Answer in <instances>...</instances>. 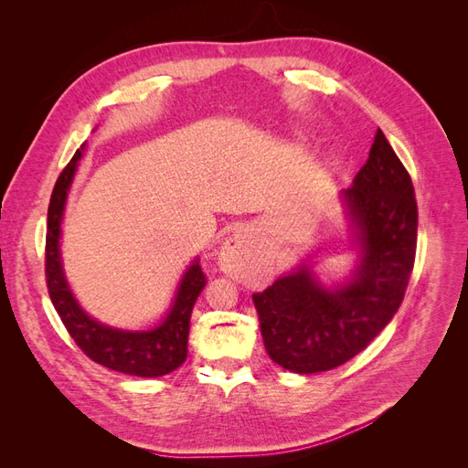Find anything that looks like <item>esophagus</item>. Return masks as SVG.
I'll use <instances>...</instances> for the list:
<instances>
[{
  "instance_id": "esophagus-1",
  "label": "esophagus",
  "mask_w": 468,
  "mask_h": 468,
  "mask_svg": "<svg viewBox=\"0 0 468 468\" xmlns=\"http://www.w3.org/2000/svg\"><path fill=\"white\" fill-rule=\"evenodd\" d=\"M253 258H256V253H253L251 236L246 230H238L230 238H226L218 253V261L224 271L239 277L251 271Z\"/></svg>"
}]
</instances>
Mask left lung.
Returning <instances> with one entry per match:
<instances>
[{
    "label": "left lung",
    "instance_id": "1",
    "mask_svg": "<svg viewBox=\"0 0 468 468\" xmlns=\"http://www.w3.org/2000/svg\"><path fill=\"white\" fill-rule=\"evenodd\" d=\"M342 201L357 250L351 275L325 287L303 263L253 294L269 357L291 373L330 371L356 357L396 314L414 269V186L380 129Z\"/></svg>",
    "mask_w": 468,
    "mask_h": 468
}]
</instances>
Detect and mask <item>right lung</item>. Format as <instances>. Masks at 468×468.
<instances>
[{
  "mask_svg": "<svg viewBox=\"0 0 468 468\" xmlns=\"http://www.w3.org/2000/svg\"><path fill=\"white\" fill-rule=\"evenodd\" d=\"M83 150V148H81ZM81 150L64 167L58 181L52 189L48 205V226H47V285L50 301L56 313L62 318L68 334L86 356L107 367L134 377H162L176 371L187 359V339H189V320L197 296L207 285V277L197 258L187 271L183 273L177 292L174 296L172 308L165 318L150 330H121L112 325L97 322L83 310L76 296L69 289L62 256H60V234L62 217L68 199V191L81 160Z\"/></svg>",
  "mask_w": 468,
  "mask_h": 468,
  "instance_id": "obj_1",
  "label": "right lung"
}]
</instances>
